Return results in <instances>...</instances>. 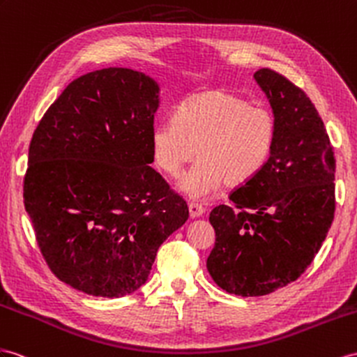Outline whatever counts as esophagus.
<instances>
[{"label": "esophagus", "mask_w": 357, "mask_h": 357, "mask_svg": "<svg viewBox=\"0 0 357 357\" xmlns=\"http://www.w3.org/2000/svg\"><path fill=\"white\" fill-rule=\"evenodd\" d=\"M188 211H190V215L196 218V217H200L202 214H205V208L202 205H199L196 202H190L188 204Z\"/></svg>", "instance_id": "34e87169"}]
</instances>
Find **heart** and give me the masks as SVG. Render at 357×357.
<instances>
[{
	"label": "heart",
	"mask_w": 357,
	"mask_h": 357,
	"mask_svg": "<svg viewBox=\"0 0 357 357\" xmlns=\"http://www.w3.org/2000/svg\"><path fill=\"white\" fill-rule=\"evenodd\" d=\"M274 142L276 119L270 109L226 90L191 96L151 135L155 166L172 178L197 149L199 161L179 182V190L191 199L213 196L225 182L236 187L257 176Z\"/></svg>",
	"instance_id": "1"
}]
</instances>
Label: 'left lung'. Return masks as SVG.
I'll list each match as a JSON object with an SVG mask.
<instances>
[{
    "instance_id": "1",
    "label": "left lung",
    "mask_w": 357,
    "mask_h": 357,
    "mask_svg": "<svg viewBox=\"0 0 357 357\" xmlns=\"http://www.w3.org/2000/svg\"><path fill=\"white\" fill-rule=\"evenodd\" d=\"M276 119L264 169L235 188V208L215 206V244L206 268L222 289L266 296L297 280L314 261L335 217V155L303 90L268 68L255 72Z\"/></svg>"
}]
</instances>
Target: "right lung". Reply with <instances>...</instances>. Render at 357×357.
<instances>
[{
  "instance_id": "right-lung-1",
  "label": "right lung",
  "mask_w": 357,
  "mask_h": 357,
  "mask_svg": "<svg viewBox=\"0 0 357 357\" xmlns=\"http://www.w3.org/2000/svg\"><path fill=\"white\" fill-rule=\"evenodd\" d=\"M158 105L160 87L143 72L100 69L72 81L33 134L25 211L51 271L89 296L139 289L188 218L149 166Z\"/></svg>"
}]
</instances>
